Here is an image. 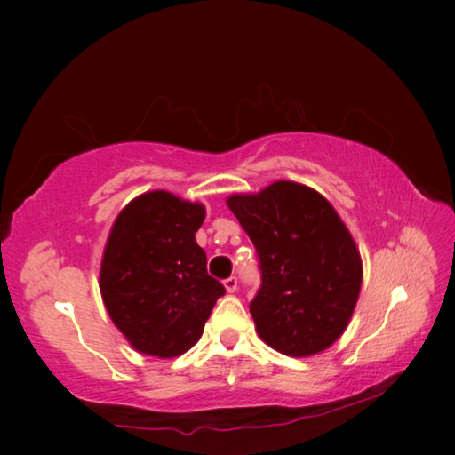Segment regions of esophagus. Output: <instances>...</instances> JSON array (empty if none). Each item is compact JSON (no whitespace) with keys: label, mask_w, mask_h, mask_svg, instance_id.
Instances as JSON below:
<instances>
[{"label":"esophagus","mask_w":455,"mask_h":455,"mask_svg":"<svg viewBox=\"0 0 455 455\" xmlns=\"http://www.w3.org/2000/svg\"><path fill=\"white\" fill-rule=\"evenodd\" d=\"M225 289L228 293H235L236 291V287H238V282H236V277H228V279H225Z\"/></svg>","instance_id":"obj_1"}]
</instances>
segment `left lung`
I'll use <instances>...</instances> for the list:
<instances>
[{
	"instance_id": "8db88e82",
	"label": "left lung",
	"mask_w": 455,
	"mask_h": 455,
	"mask_svg": "<svg viewBox=\"0 0 455 455\" xmlns=\"http://www.w3.org/2000/svg\"><path fill=\"white\" fill-rule=\"evenodd\" d=\"M227 205L259 258L262 287L250 303L259 338L291 357L324 352L350 324L363 279L344 220L316 189L287 180Z\"/></svg>"
}]
</instances>
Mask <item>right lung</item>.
Here are the masks:
<instances>
[{"label": "right lung", "instance_id": "add662e5", "mask_svg": "<svg viewBox=\"0 0 455 455\" xmlns=\"http://www.w3.org/2000/svg\"><path fill=\"white\" fill-rule=\"evenodd\" d=\"M203 220L201 203L154 189L127 203L113 222L100 291L113 324L140 354H186L225 295L196 240Z\"/></svg>", "mask_w": 455, "mask_h": 455}]
</instances>
